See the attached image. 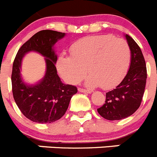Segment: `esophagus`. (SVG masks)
I'll list each match as a JSON object with an SVG mask.
<instances>
[{
    "mask_svg": "<svg viewBox=\"0 0 157 157\" xmlns=\"http://www.w3.org/2000/svg\"><path fill=\"white\" fill-rule=\"evenodd\" d=\"M78 90L79 91V92H81V93H87V94H90V93L92 92V91L90 90H86V89L80 88V87L78 89Z\"/></svg>",
    "mask_w": 157,
    "mask_h": 157,
    "instance_id": "esophagus-1",
    "label": "esophagus"
}]
</instances>
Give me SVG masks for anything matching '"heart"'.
Instances as JSON below:
<instances>
[{"mask_svg": "<svg viewBox=\"0 0 157 157\" xmlns=\"http://www.w3.org/2000/svg\"><path fill=\"white\" fill-rule=\"evenodd\" d=\"M71 56L61 54L57 60L59 75L67 82L77 84L90 75L86 85L114 87L125 77L131 59L128 43L109 34L88 36L71 47ZM87 71H86V69Z\"/></svg>", "mask_w": 157, "mask_h": 157, "instance_id": "heart-1", "label": "heart"}]
</instances>
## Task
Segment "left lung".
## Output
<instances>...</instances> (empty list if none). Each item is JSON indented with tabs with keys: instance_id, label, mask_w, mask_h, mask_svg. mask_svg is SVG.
<instances>
[{
	"instance_id": "left-lung-1",
	"label": "left lung",
	"mask_w": 157,
	"mask_h": 157,
	"mask_svg": "<svg viewBox=\"0 0 157 157\" xmlns=\"http://www.w3.org/2000/svg\"><path fill=\"white\" fill-rule=\"evenodd\" d=\"M131 52L130 68L123 81L106 93L103 106L98 112L108 120H120L134 114L140 107L145 92L147 70L141 48L132 37L126 34Z\"/></svg>"
}]
</instances>
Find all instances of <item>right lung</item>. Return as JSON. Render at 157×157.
I'll return each instance as SVG.
<instances>
[{"mask_svg":"<svg viewBox=\"0 0 157 157\" xmlns=\"http://www.w3.org/2000/svg\"><path fill=\"white\" fill-rule=\"evenodd\" d=\"M65 36L64 33L44 30L36 33L25 42L14 59L12 72L13 98L19 110L35 123H52L59 120L68 108L71 98L78 92L76 86L61 82L55 66L57 56L53 45ZM30 51L45 56L47 71L44 78L34 85H27L21 80V59Z\"/></svg>","mask_w":157,"mask_h":157,"instance_id":"obj_1","label":"right lung"}]
</instances>
